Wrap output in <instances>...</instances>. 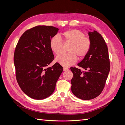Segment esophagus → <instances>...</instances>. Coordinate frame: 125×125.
Segmentation results:
<instances>
[{
    "label": "esophagus",
    "mask_w": 125,
    "mask_h": 125,
    "mask_svg": "<svg viewBox=\"0 0 125 125\" xmlns=\"http://www.w3.org/2000/svg\"><path fill=\"white\" fill-rule=\"evenodd\" d=\"M63 71H66V70H68V68H67V67H63Z\"/></svg>",
    "instance_id": "esophagus-1"
}]
</instances>
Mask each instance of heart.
Listing matches in <instances>:
<instances>
[{"instance_id":"b5f03b06","label":"heart","mask_w":125,"mask_h":125,"mask_svg":"<svg viewBox=\"0 0 125 125\" xmlns=\"http://www.w3.org/2000/svg\"><path fill=\"white\" fill-rule=\"evenodd\" d=\"M64 42H69L68 51L69 52L62 54L56 59V61L63 67H69L79 59L84 58L89 53L91 48V41L85 37L84 34L78 30H68L62 33ZM62 41L57 35L52 36L50 41V47L56 55H59L62 50Z\"/></svg>"}]
</instances>
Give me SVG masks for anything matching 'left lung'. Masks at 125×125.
<instances>
[{"label":"left lung","mask_w":125,"mask_h":125,"mask_svg":"<svg viewBox=\"0 0 125 125\" xmlns=\"http://www.w3.org/2000/svg\"><path fill=\"white\" fill-rule=\"evenodd\" d=\"M91 31V29H90ZM91 48L89 53L78 66L86 71L71 67L73 74L71 80V91L79 99L89 100L99 96L103 91L110 70L108 51L100 34L89 31Z\"/></svg>","instance_id":"left-lung-1"}]
</instances>
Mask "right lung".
<instances>
[{"label":"right lung","mask_w":125,"mask_h":125,"mask_svg":"<svg viewBox=\"0 0 125 125\" xmlns=\"http://www.w3.org/2000/svg\"><path fill=\"white\" fill-rule=\"evenodd\" d=\"M59 29L38 25L26 31L19 40L14 54L17 80L28 96L43 100L50 96L63 71L56 62L48 66L54 59L50 41Z\"/></svg>","instance_id":"add662e5"}]
</instances>
